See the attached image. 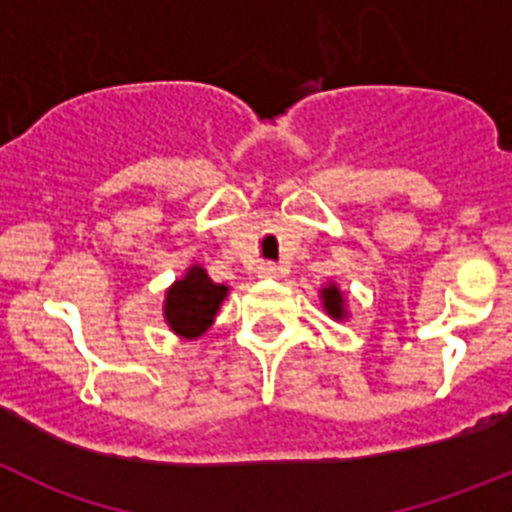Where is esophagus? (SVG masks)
Wrapping results in <instances>:
<instances>
[{
  "mask_svg": "<svg viewBox=\"0 0 512 512\" xmlns=\"http://www.w3.org/2000/svg\"><path fill=\"white\" fill-rule=\"evenodd\" d=\"M259 276L261 279H276V276H281V266L274 264V261H264L259 266Z\"/></svg>",
  "mask_w": 512,
  "mask_h": 512,
  "instance_id": "esophagus-1",
  "label": "esophagus"
}]
</instances>
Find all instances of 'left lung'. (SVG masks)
<instances>
[{
    "mask_svg": "<svg viewBox=\"0 0 512 512\" xmlns=\"http://www.w3.org/2000/svg\"><path fill=\"white\" fill-rule=\"evenodd\" d=\"M321 299H324V309L329 311V314L334 316V319H342L344 316V296L342 291L337 289V286H326L324 291H321Z\"/></svg>",
    "mask_w": 512,
    "mask_h": 512,
    "instance_id": "left-lung-1",
    "label": "left lung"
}]
</instances>
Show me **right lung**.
<instances>
[{"label":"right lung","instance_id":"right-lung-1","mask_svg":"<svg viewBox=\"0 0 512 512\" xmlns=\"http://www.w3.org/2000/svg\"><path fill=\"white\" fill-rule=\"evenodd\" d=\"M226 286L213 284L201 266H193L186 279L175 281L165 294V319L178 337L196 339L213 324Z\"/></svg>","mask_w":512,"mask_h":512}]
</instances>
